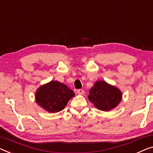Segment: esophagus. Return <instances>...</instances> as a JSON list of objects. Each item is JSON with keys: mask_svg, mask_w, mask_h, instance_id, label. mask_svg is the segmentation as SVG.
I'll return each instance as SVG.
<instances>
[{"mask_svg": "<svg viewBox=\"0 0 153 153\" xmlns=\"http://www.w3.org/2000/svg\"><path fill=\"white\" fill-rule=\"evenodd\" d=\"M77 93L78 95H83L84 93V91L83 89H81V88H79L77 91Z\"/></svg>", "mask_w": 153, "mask_h": 153, "instance_id": "34e87169", "label": "esophagus"}]
</instances>
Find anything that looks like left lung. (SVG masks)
Wrapping results in <instances>:
<instances>
[{"label": "left lung", "mask_w": 153, "mask_h": 153, "mask_svg": "<svg viewBox=\"0 0 153 153\" xmlns=\"http://www.w3.org/2000/svg\"><path fill=\"white\" fill-rule=\"evenodd\" d=\"M122 93L104 81H97L91 88L88 100L100 110L107 111L115 108L122 100Z\"/></svg>", "instance_id": "left-lung-1"}]
</instances>
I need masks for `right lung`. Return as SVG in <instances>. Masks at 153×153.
<instances>
[{"label":"right lung","mask_w":153,"mask_h":153,"mask_svg":"<svg viewBox=\"0 0 153 153\" xmlns=\"http://www.w3.org/2000/svg\"><path fill=\"white\" fill-rule=\"evenodd\" d=\"M75 93L65 84L58 81H51L38 88L36 101L38 105L50 113L63 110Z\"/></svg>","instance_id":"add662e5"}]
</instances>
